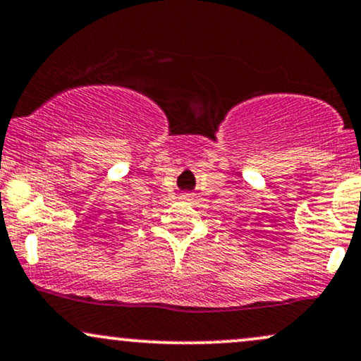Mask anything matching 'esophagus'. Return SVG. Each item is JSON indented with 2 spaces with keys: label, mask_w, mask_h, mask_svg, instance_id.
<instances>
[{
  "label": "esophagus",
  "mask_w": 361,
  "mask_h": 361,
  "mask_svg": "<svg viewBox=\"0 0 361 361\" xmlns=\"http://www.w3.org/2000/svg\"><path fill=\"white\" fill-rule=\"evenodd\" d=\"M195 198V193L192 192H183L180 195V200H186V202H190V200Z\"/></svg>",
  "instance_id": "1"
}]
</instances>
